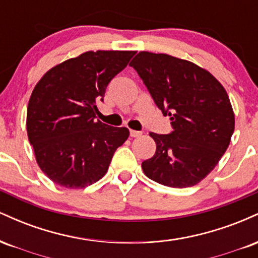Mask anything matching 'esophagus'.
Returning <instances> with one entry per match:
<instances>
[{"instance_id": "34e87169", "label": "esophagus", "mask_w": 258, "mask_h": 258, "mask_svg": "<svg viewBox=\"0 0 258 258\" xmlns=\"http://www.w3.org/2000/svg\"><path fill=\"white\" fill-rule=\"evenodd\" d=\"M130 136L133 138H137V137H141L142 136V132L139 131H135V130H130Z\"/></svg>"}]
</instances>
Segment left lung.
Instances as JSON below:
<instances>
[{"mask_svg": "<svg viewBox=\"0 0 258 258\" xmlns=\"http://www.w3.org/2000/svg\"><path fill=\"white\" fill-rule=\"evenodd\" d=\"M130 65L173 128L150 133L156 152L142 162L144 173L172 188L198 184L218 164L234 132L226 90L207 70L172 55L139 52Z\"/></svg>", "mask_w": 258, "mask_h": 258, "instance_id": "left-lung-1", "label": "left lung"}]
</instances>
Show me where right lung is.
Returning <instances> with one entry per match:
<instances>
[{
  "mask_svg": "<svg viewBox=\"0 0 258 258\" xmlns=\"http://www.w3.org/2000/svg\"><path fill=\"white\" fill-rule=\"evenodd\" d=\"M135 53H82L55 65L35 86L26 114L28 137L38 166L55 184L76 189L96 183L128 138L126 127L94 119L106 86Z\"/></svg>",
  "mask_w": 258,
  "mask_h": 258,
  "instance_id": "right-lung-1",
  "label": "right lung"
}]
</instances>
